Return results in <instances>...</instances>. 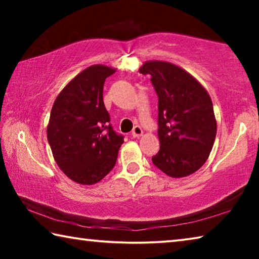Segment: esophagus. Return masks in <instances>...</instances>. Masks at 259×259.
I'll return each mask as SVG.
<instances>
[{"mask_svg": "<svg viewBox=\"0 0 259 259\" xmlns=\"http://www.w3.org/2000/svg\"><path fill=\"white\" fill-rule=\"evenodd\" d=\"M142 134H143V129L140 128L139 125H135L133 129V133H131V136L136 138V137H139V136H142Z\"/></svg>", "mask_w": 259, "mask_h": 259, "instance_id": "esophagus-1", "label": "esophagus"}]
</instances>
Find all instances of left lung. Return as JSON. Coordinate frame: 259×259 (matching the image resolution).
Masks as SVG:
<instances>
[{
	"label": "left lung",
	"mask_w": 259,
	"mask_h": 259,
	"mask_svg": "<svg viewBox=\"0 0 259 259\" xmlns=\"http://www.w3.org/2000/svg\"><path fill=\"white\" fill-rule=\"evenodd\" d=\"M139 73L150 74L159 98L161 146L152 162L174 178L195 172L207 161L216 138L217 124L209 94L191 74L166 61H147Z\"/></svg>",
	"instance_id": "8db88e82"
}]
</instances>
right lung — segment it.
Listing matches in <instances>:
<instances>
[{"label": "right lung", "instance_id": "add662e5", "mask_svg": "<svg viewBox=\"0 0 259 259\" xmlns=\"http://www.w3.org/2000/svg\"><path fill=\"white\" fill-rule=\"evenodd\" d=\"M114 73L104 65L85 68L64 88L51 109L47 137L56 163L82 185L102 181L123 144L103 102L105 80Z\"/></svg>", "mask_w": 259, "mask_h": 259}]
</instances>
